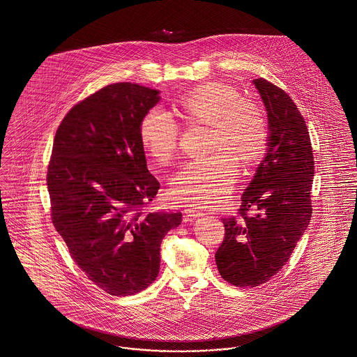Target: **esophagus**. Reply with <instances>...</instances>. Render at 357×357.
<instances>
[{
	"instance_id": "esophagus-1",
	"label": "esophagus",
	"mask_w": 357,
	"mask_h": 357,
	"mask_svg": "<svg viewBox=\"0 0 357 357\" xmlns=\"http://www.w3.org/2000/svg\"><path fill=\"white\" fill-rule=\"evenodd\" d=\"M203 214L199 211V210H195V208H185L184 210V217L188 220V221H192L195 218H199L202 217Z\"/></svg>"
}]
</instances>
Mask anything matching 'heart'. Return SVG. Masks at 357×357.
I'll return each instance as SVG.
<instances>
[{
	"mask_svg": "<svg viewBox=\"0 0 357 357\" xmlns=\"http://www.w3.org/2000/svg\"><path fill=\"white\" fill-rule=\"evenodd\" d=\"M176 107L187 126L208 127L203 161L185 165L172 180L170 197L181 204L215 207L230 194L237 163L251 166L264 155L270 128L266 113L234 86L208 82L177 98ZM180 130L162 110H149L139 123L143 151L158 165L174 161Z\"/></svg>",
	"mask_w": 357,
	"mask_h": 357,
	"instance_id": "obj_1",
	"label": "heart"
}]
</instances>
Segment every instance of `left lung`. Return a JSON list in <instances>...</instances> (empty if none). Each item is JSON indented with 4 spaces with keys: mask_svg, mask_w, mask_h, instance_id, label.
<instances>
[{
    "mask_svg": "<svg viewBox=\"0 0 357 357\" xmlns=\"http://www.w3.org/2000/svg\"><path fill=\"white\" fill-rule=\"evenodd\" d=\"M255 87L267 110L268 146L241 196L240 218H224L215 252L221 277L234 287H258L274 277L310 225L314 155L307 124L282 89L259 77ZM254 208L256 214L248 216Z\"/></svg>",
    "mask_w": 357,
    "mask_h": 357,
    "instance_id": "obj_1",
    "label": "left lung"
}]
</instances>
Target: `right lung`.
<instances>
[{"label": "right lung", "mask_w": 357, "mask_h": 357, "mask_svg": "<svg viewBox=\"0 0 357 357\" xmlns=\"http://www.w3.org/2000/svg\"><path fill=\"white\" fill-rule=\"evenodd\" d=\"M160 91L114 83L76 103L59 126L47 166L52 221L98 288L135 294L160 273L165 234L181 213L147 211L160 190L139 142Z\"/></svg>", "instance_id": "obj_1"}]
</instances>
